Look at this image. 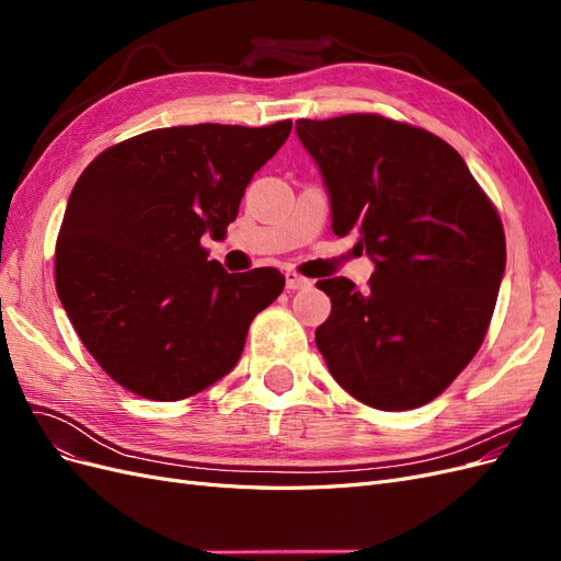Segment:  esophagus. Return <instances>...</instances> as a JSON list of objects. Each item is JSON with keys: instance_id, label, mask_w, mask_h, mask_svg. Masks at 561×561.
I'll use <instances>...</instances> for the list:
<instances>
[{"instance_id": "esophagus-1", "label": "esophagus", "mask_w": 561, "mask_h": 561, "mask_svg": "<svg viewBox=\"0 0 561 561\" xmlns=\"http://www.w3.org/2000/svg\"><path fill=\"white\" fill-rule=\"evenodd\" d=\"M285 285H287V290L295 293V290H309V287L313 285V280L297 274V271H287V274H285Z\"/></svg>"}]
</instances>
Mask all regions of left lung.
Listing matches in <instances>:
<instances>
[{
  "mask_svg": "<svg viewBox=\"0 0 561 561\" xmlns=\"http://www.w3.org/2000/svg\"><path fill=\"white\" fill-rule=\"evenodd\" d=\"M330 192L332 231L375 262L360 293L318 280L332 313L316 346L344 390L377 410L435 400L480 351L505 271L494 203L437 135L379 114L299 118Z\"/></svg>",
  "mask_w": 561,
  "mask_h": 561,
  "instance_id": "left-lung-1",
  "label": "left lung"
}]
</instances>
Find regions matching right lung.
Instances as JSON below:
<instances>
[{"label": "right lung", "instance_id": "obj_1", "mask_svg": "<svg viewBox=\"0 0 561 561\" xmlns=\"http://www.w3.org/2000/svg\"><path fill=\"white\" fill-rule=\"evenodd\" d=\"M293 122L157 128L98 154L77 180L56 241V290L107 375L173 402L239 363L252 318L285 287L278 268L227 274L201 236L225 239L252 175Z\"/></svg>", "mask_w": 561, "mask_h": 561}]
</instances>
